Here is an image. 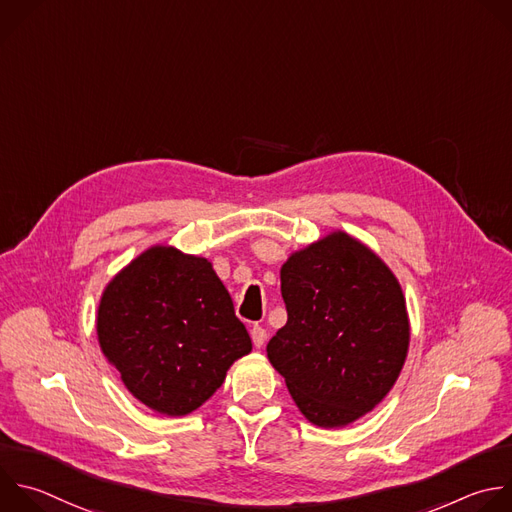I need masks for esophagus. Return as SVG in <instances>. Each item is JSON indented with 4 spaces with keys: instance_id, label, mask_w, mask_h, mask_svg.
<instances>
[{
    "instance_id": "34e87169",
    "label": "esophagus",
    "mask_w": 512,
    "mask_h": 512,
    "mask_svg": "<svg viewBox=\"0 0 512 512\" xmlns=\"http://www.w3.org/2000/svg\"><path fill=\"white\" fill-rule=\"evenodd\" d=\"M251 339H253V346L255 348H263L265 339H267V329L261 325H253L251 327Z\"/></svg>"
}]
</instances>
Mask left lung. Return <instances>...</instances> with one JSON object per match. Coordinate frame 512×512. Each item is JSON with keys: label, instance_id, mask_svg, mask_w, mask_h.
I'll list each match as a JSON object with an SVG mask.
<instances>
[{"label": "left lung", "instance_id": "1", "mask_svg": "<svg viewBox=\"0 0 512 512\" xmlns=\"http://www.w3.org/2000/svg\"><path fill=\"white\" fill-rule=\"evenodd\" d=\"M287 323L267 358L301 414L346 426L390 392L406 360L410 325L394 273L360 241L333 233L281 267Z\"/></svg>", "mask_w": 512, "mask_h": 512}]
</instances>
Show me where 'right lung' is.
Listing matches in <instances>:
<instances>
[{
    "mask_svg": "<svg viewBox=\"0 0 512 512\" xmlns=\"http://www.w3.org/2000/svg\"><path fill=\"white\" fill-rule=\"evenodd\" d=\"M98 339L134 398L166 416H185L251 352L229 291L203 257L152 247L106 287Z\"/></svg>",
    "mask_w": 512,
    "mask_h": 512,
    "instance_id": "right-lung-1",
    "label": "right lung"
}]
</instances>
